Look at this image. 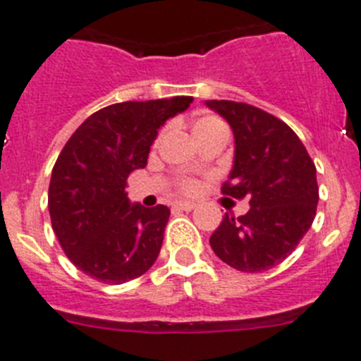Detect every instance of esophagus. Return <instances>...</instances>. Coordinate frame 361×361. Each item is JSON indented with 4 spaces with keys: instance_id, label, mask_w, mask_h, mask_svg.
I'll return each instance as SVG.
<instances>
[{
    "instance_id": "34e87169",
    "label": "esophagus",
    "mask_w": 361,
    "mask_h": 361,
    "mask_svg": "<svg viewBox=\"0 0 361 361\" xmlns=\"http://www.w3.org/2000/svg\"><path fill=\"white\" fill-rule=\"evenodd\" d=\"M176 209L185 210V212H190V210L196 209V204L190 203V201H178V203H176Z\"/></svg>"
}]
</instances>
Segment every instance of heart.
Masks as SVG:
<instances>
[{
    "mask_svg": "<svg viewBox=\"0 0 361 361\" xmlns=\"http://www.w3.org/2000/svg\"><path fill=\"white\" fill-rule=\"evenodd\" d=\"M221 122L217 116H201L194 122V131H201V129H210V128H216V126H221ZM178 188H180L181 192H192L194 188H196V181L190 180V178H181L178 181Z\"/></svg>",
    "mask_w": 361,
    "mask_h": 361,
    "instance_id": "b5f03b06",
    "label": "heart"
}]
</instances>
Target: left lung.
Returning a JSON list of instances; mask_svg holds the SVG:
<instances>
[{
    "instance_id": "1",
    "label": "left lung",
    "mask_w": 361,
    "mask_h": 361,
    "mask_svg": "<svg viewBox=\"0 0 361 361\" xmlns=\"http://www.w3.org/2000/svg\"><path fill=\"white\" fill-rule=\"evenodd\" d=\"M230 124L235 157L221 192L248 197L245 216L225 214L210 237L217 257L257 274L284 261L311 228L317 214V167L293 129L245 102L207 100Z\"/></svg>"
}]
</instances>
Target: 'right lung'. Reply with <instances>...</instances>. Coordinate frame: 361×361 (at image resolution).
Instances as JSON below:
<instances>
[{
	"mask_svg": "<svg viewBox=\"0 0 361 361\" xmlns=\"http://www.w3.org/2000/svg\"><path fill=\"white\" fill-rule=\"evenodd\" d=\"M192 97L120 102L79 126L51 171L48 210L61 248L73 264L104 284L140 277L154 264L171 210L128 200V176L147 165L165 120Z\"/></svg>",
	"mask_w": 361,
	"mask_h": 361,
	"instance_id": "obj_1",
	"label": "right lung"
}]
</instances>
